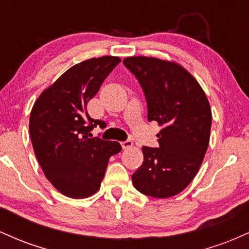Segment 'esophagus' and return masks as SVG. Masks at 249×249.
Listing matches in <instances>:
<instances>
[{
	"label": "esophagus",
	"mask_w": 249,
	"mask_h": 249,
	"mask_svg": "<svg viewBox=\"0 0 249 249\" xmlns=\"http://www.w3.org/2000/svg\"><path fill=\"white\" fill-rule=\"evenodd\" d=\"M132 145H133V142H132V141H130V139H127V141L122 142V147L125 148V150H126V148L132 147Z\"/></svg>",
	"instance_id": "obj_1"
}]
</instances>
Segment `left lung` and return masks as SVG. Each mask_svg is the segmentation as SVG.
Segmentation results:
<instances>
[{"instance_id":"1","label":"left lung","mask_w":249,"mask_h":249,"mask_svg":"<svg viewBox=\"0 0 249 249\" xmlns=\"http://www.w3.org/2000/svg\"><path fill=\"white\" fill-rule=\"evenodd\" d=\"M123 63L142 89L147 121L162 126L157 134L159 147L142 146L144 161L132 182L145 196H173L192 181L207 151L210 103L196 78L176 63L142 56Z\"/></svg>"}]
</instances>
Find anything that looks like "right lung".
<instances>
[{
    "mask_svg": "<svg viewBox=\"0 0 249 249\" xmlns=\"http://www.w3.org/2000/svg\"><path fill=\"white\" fill-rule=\"evenodd\" d=\"M121 63L104 56L78 63L38 97L30 113L29 132L43 172L64 196L82 199L101 187L107 161L122 151L118 142L91 138L107 123L92 119L87 104Z\"/></svg>",
    "mask_w": 249,
    "mask_h": 249,
    "instance_id": "obj_1",
    "label": "right lung"
}]
</instances>
